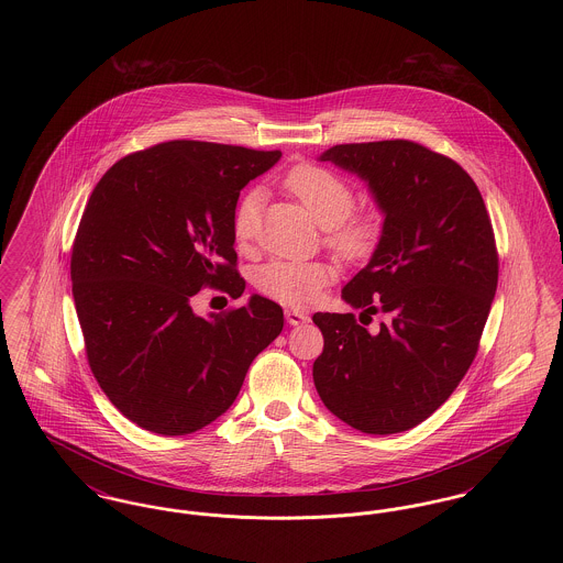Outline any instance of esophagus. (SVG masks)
<instances>
[{
	"label": "esophagus",
	"instance_id": "esophagus-1",
	"mask_svg": "<svg viewBox=\"0 0 563 563\" xmlns=\"http://www.w3.org/2000/svg\"><path fill=\"white\" fill-rule=\"evenodd\" d=\"M285 319L289 324H303V322L310 321V317L299 310H285Z\"/></svg>",
	"mask_w": 563,
	"mask_h": 563
}]
</instances>
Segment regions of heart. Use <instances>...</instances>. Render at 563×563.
<instances>
[{"label": "heart", "mask_w": 563, "mask_h": 563, "mask_svg": "<svg viewBox=\"0 0 563 563\" xmlns=\"http://www.w3.org/2000/svg\"><path fill=\"white\" fill-rule=\"evenodd\" d=\"M283 186L324 228V242L349 262L372 257L384 236V213L377 207L354 209V189L349 181L321 164H295L283 177ZM264 196L249 189L232 217L234 241L242 249L257 239ZM338 278L331 262L274 260L255 269L253 285L260 294L291 308H303L321 297L322 289Z\"/></svg>", "instance_id": "b5f03b06"}]
</instances>
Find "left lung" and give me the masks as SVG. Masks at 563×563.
<instances>
[{"label": "left lung", "mask_w": 563, "mask_h": 563, "mask_svg": "<svg viewBox=\"0 0 563 563\" xmlns=\"http://www.w3.org/2000/svg\"><path fill=\"white\" fill-rule=\"evenodd\" d=\"M363 177L386 214L372 262L342 297L361 317L317 312L314 386L352 429H413L450 399L482 342L498 249L479 188L457 162L409 139L333 145L321 156Z\"/></svg>", "instance_id": "obj_1"}]
</instances>
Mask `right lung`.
Segmentation results:
<instances>
[{"label":"right lung","mask_w":563,"mask_h":563,"mask_svg":"<svg viewBox=\"0 0 563 563\" xmlns=\"http://www.w3.org/2000/svg\"><path fill=\"white\" fill-rule=\"evenodd\" d=\"M280 158L209 141H164L115 162L92 189L71 249V291L90 372L141 429H205L241 393L283 331V308L253 295L196 317L200 289L241 297L232 217L241 189Z\"/></svg>","instance_id":"obj_1"}]
</instances>
